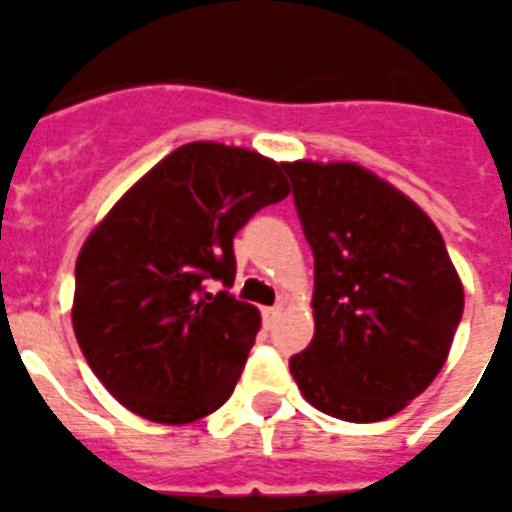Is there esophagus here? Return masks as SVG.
<instances>
[{
	"mask_svg": "<svg viewBox=\"0 0 512 512\" xmlns=\"http://www.w3.org/2000/svg\"><path fill=\"white\" fill-rule=\"evenodd\" d=\"M279 314H282V303H276V306L263 308V322H265V325H273Z\"/></svg>",
	"mask_w": 512,
	"mask_h": 512,
	"instance_id": "34e87169",
	"label": "esophagus"
}]
</instances>
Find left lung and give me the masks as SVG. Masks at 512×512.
Instances as JSON below:
<instances>
[{
    "label": "left lung",
    "instance_id": "8db88e82",
    "mask_svg": "<svg viewBox=\"0 0 512 512\" xmlns=\"http://www.w3.org/2000/svg\"><path fill=\"white\" fill-rule=\"evenodd\" d=\"M314 252V338L290 360L308 403L370 424L446 365L464 290L440 230L357 163H284Z\"/></svg>",
    "mask_w": 512,
    "mask_h": 512
}]
</instances>
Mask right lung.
Instances as JSON below:
<instances>
[{"label":"right lung","mask_w":512,"mask_h":512,"mask_svg":"<svg viewBox=\"0 0 512 512\" xmlns=\"http://www.w3.org/2000/svg\"><path fill=\"white\" fill-rule=\"evenodd\" d=\"M290 193L284 163L190 142L128 190L80 249L72 325L117 403L158 424H190L236 389L260 311L233 287V239Z\"/></svg>","instance_id":"add662e5"}]
</instances>
